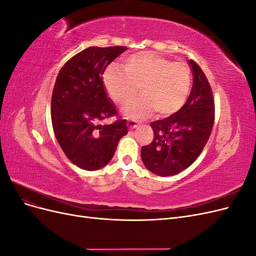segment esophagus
<instances>
[{"label":"esophagus","instance_id":"esophagus-1","mask_svg":"<svg viewBox=\"0 0 256 256\" xmlns=\"http://www.w3.org/2000/svg\"><path fill=\"white\" fill-rule=\"evenodd\" d=\"M127 126L129 127V129H134V128L138 127V122H134V120H127Z\"/></svg>","mask_w":256,"mask_h":256}]
</instances>
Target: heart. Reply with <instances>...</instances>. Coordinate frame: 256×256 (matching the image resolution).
Instances as JSON below:
<instances>
[{
  "label": "heart",
  "mask_w": 256,
  "mask_h": 256,
  "mask_svg": "<svg viewBox=\"0 0 256 256\" xmlns=\"http://www.w3.org/2000/svg\"><path fill=\"white\" fill-rule=\"evenodd\" d=\"M122 67L112 65L102 76L104 86L115 102L122 104L138 86L142 95L122 106L130 120H144L154 111L161 115L177 112L189 94V68L152 52H140L126 58Z\"/></svg>",
  "instance_id": "obj_1"
}]
</instances>
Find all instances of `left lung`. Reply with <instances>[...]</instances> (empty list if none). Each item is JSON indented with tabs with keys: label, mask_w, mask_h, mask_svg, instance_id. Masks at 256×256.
Returning a JSON list of instances; mask_svg holds the SVG:
<instances>
[{
	"label": "left lung",
	"mask_w": 256,
	"mask_h": 256,
	"mask_svg": "<svg viewBox=\"0 0 256 256\" xmlns=\"http://www.w3.org/2000/svg\"><path fill=\"white\" fill-rule=\"evenodd\" d=\"M193 85L182 109L152 122V142L141 150L144 166L154 174L172 176L196 160L210 136L214 120L212 90L205 74L190 60Z\"/></svg>",
	"instance_id": "left-lung-1"
}]
</instances>
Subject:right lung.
Returning a JSON list of instances; mask_svg holds the SVG:
<instances>
[{
    "label": "right lung",
    "instance_id": "obj_1",
    "mask_svg": "<svg viewBox=\"0 0 256 256\" xmlns=\"http://www.w3.org/2000/svg\"><path fill=\"white\" fill-rule=\"evenodd\" d=\"M126 47H90L62 67L51 99L52 126L67 158L86 171L106 166L120 138L128 134L125 120L102 122L118 114L102 82L106 68Z\"/></svg>",
    "mask_w": 256,
    "mask_h": 256
}]
</instances>
